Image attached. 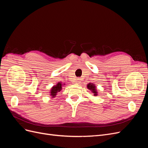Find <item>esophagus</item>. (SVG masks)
<instances>
[{
	"mask_svg": "<svg viewBox=\"0 0 148 148\" xmlns=\"http://www.w3.org/2000/svg\"><path fill=\"white\" fill-rule=\"evenodd\" d=\"M75 83H77V84H79V83H80V79H79V78H78V79H77V81L75 82Z\"/></svg>",
	"mask_w": 148,
	"mask_h": 148,
	"instance_id": "esophagus-1",
	"label": "esophagus"
}]
</instances>
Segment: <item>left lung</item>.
Here are the masks:
<instances>
[{"instance_id":"obj_1","label":"left lung","mask_w":148,"mask_h":148,"mask_svg":"<svg viewBox=\"0 0 148 148\" xmlns=\"http://www.w3.org/2000/svg\"><path fill=\"white\" fill-rule=\"evenodd\" d=\"M87 88L90 90L95 96H97L98 95V90L96 86V84L92 83H89L87 84Z\"/></svg>"}]
</instances>
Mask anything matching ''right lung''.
<instances>
[{
    "mask_svg": "<svg viewBox=\"0 0 148 148\" xmlns=\"http://www.w3.org/2000/svg\"><path fill=\"white\" fill-rule=\"evenodd\" d=\"M65 85V83H62L61 82H58L56 85H53L51 88L50 92H49V93H50L49 95L52 97V99L56 97L57 94L62 90V88H63Z\"/></svg>",
    "mask_w": 148,
    "mask_h": 148,
    "instance_id": "add662e5",
    "label": "right lung"
}]
</instances>
